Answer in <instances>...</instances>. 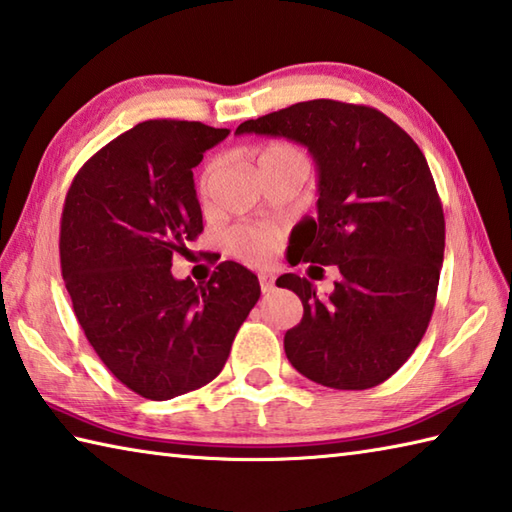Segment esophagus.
Here are the masks:
<instances>
[{"label":"esophagus","mask_w":512,"mask_h":512,"mask_svg":"<svg viewBox=\"0 0 512 512\" xmlns=\"http://www.w3.org/2000/svg\"><path fill=\"white\" fill-rule=\"evenodd\" d=\"M259 286H262L264 293H270L275 288V275L273 273H259Z\"/></svg>","instance_id":"esophagus-1"}]
</instances>
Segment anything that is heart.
<instances>
[{"label": "heart", "mask_w": 512, "mask_h": 512, "mask_svg": "<svg viewBox=\"0 0 512 512\" xmlns=\"http://www.w3.org/2000/svg\"><path fill=\"white\" fill-rule=\"evenodd\" d=\"M290 159H297V162H306L304 155L299 153L295 146L290 144H268L262 150H259L255 157V166L257 170L266 166V164H275V162H290ZM215 173V164H210L204 173L202 179V190H206L210 175ZM226 248L233 253L235 257L242 259L246 264H266L275 257L279 250V233L270 228H233L226 235Z\"/></svg>", "instance_id": "heart-1"}]
</instances>
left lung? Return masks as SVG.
Wrapping results in <instances>:
<instances>
[{
	"instance_id": "8db88e82",
	"label": "left lung",
	"mask_w": 512,
	"mask_h": 512,
	"mask_svg": "<svg viewBox=\"0 0 512 512\" xmlns=\"http://www.w3.org/2000/svg\"><path fill=\"white\" fill-rule=\"evenodd\" d=\"M235 133L286 137L317 164V219L302 222L297 264L337 266L342 277L328 297L295 273L277 279L304 304L284 337L288 362L337 390L386 382L422 342L444 262V210L424 153L377 108L335 99L248 119Z\"/></svg>"
}]
</instances>
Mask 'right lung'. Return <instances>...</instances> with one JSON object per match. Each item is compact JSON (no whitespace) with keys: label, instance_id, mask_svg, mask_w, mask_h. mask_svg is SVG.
<instances>
[{"label":"right lung","instance_id":"obj_1","mask_svg":"<svg viewBox=\"0 0 512 512\" xmlns=\"http://www.w3.org/2000/svg\"><path fill=\"white\" fill-rule=\"evenodd\" d=\"M228 128L150 119L88 159L68 188L59 259L77 322L99 359L155 402L206 386L257 304V275L222 262L208 284L175 279L202 233L193 168Z\"/></svg>","mask_w":512,"mask_h":512}]
</instances>
